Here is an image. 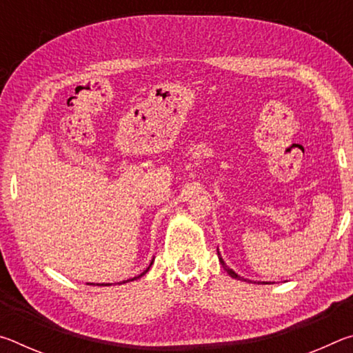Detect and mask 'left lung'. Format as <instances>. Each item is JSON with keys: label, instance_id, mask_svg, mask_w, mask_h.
I'll use <instances>...</instances> for the list:
<instances>
[{"label": "left lung", "instance_id": "1", "mask_svg": "<svg viewBox=\"0 0 353 353\" xmlns=\"http://www.w3.org/2000/svg\"><path fill=\"white\" fill-rule=\"evenodd\" d=\"M218 256H219V261H221V265H223V268H224V270L227 271V274H229V276H230V277H234V279H238V280H244L243 277H240V276H238V274H236L235 271H232V270H230V268L225 265V263H224V260H223V259H221V255H219V250H218Z\"/></svg>", "mask_w": 353, "mask_h": 353}]
</instances>
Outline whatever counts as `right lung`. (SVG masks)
I'll return each mask as SVG.
<instances>
[{
    "instance_id": "add662e5",
    "label": "right lung",
    "mask_w": 353,
    "mask_h": 353,
    "mask_svg": "<svg viewBox=\"0 0 353 353\" xmlns=\"http://www.w3.org/2000/svg\"><path fill=\"white\" fill-rule=\"evenodd\" d=\"M151 265H152V261H151ZM151 265H149V268H151ZM149 268H146V271H143L141 274H140V276L139 277H134V279H129V280H126V282H121V283H128V282H132V280H137V279H140L141 276H145V274L149 271ZM121 283H119V285H121ZM110 283H107V285H101V286H109Z\"/></svg>"
}]
</instances>
